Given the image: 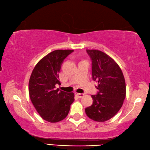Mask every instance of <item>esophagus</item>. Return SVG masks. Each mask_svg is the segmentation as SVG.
I'll use <instances>...</instances> for the list:
<instances>
[{"instance_id":"obj_1","label":"esophagus","mask_w":150,"mask_h":150,"mask_svg":"<svg viewBox=\"0 0 150 150\" xmlns=\"http://www.w3.org/2000/svg\"><path fill=\"white\" fill-rule=\"evenodd\" d=\"M77 96L79 98H82L84 96V94L83 93H77Z\"/></svg>"}]
</instances>
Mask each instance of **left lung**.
Returning a JSON list of instances; mask_svg holds the SVG:
<instances>
[{"label": "left lung", "mask_w": 150, "mask_h": 150, "mask_svg": "<svg viewBox=\"0 0 150 150\" xmlns=\"http://www.w3.org/2000/svg\"><path fill=\"white\" fill-rule=\"evenodd\" d=\"M92 61L93 81L98 90L92 95L93 105L85 108L86 115L96 122H105L115 116L126 97V83L122 71L115 60L96 50H87Z\"/></svg>", "instance_id": "obj_1"}]
</instances>
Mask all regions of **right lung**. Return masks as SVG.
<instances>
[{
    "instance_id": "obj_1",
    "label": "right lung",
    "mask_w": 150,
    "mask_h": 150,
    "mask_svg": "<svg viewBox=\"0 0 150 150\" xmlns=\"http://www.w3.org/2000/svg\"><path fill=\"white\" fill-rule=\"evenodd\" d=\"M71 50L53 51L35 66L29 81V95L40 116L50 122H57L67 116L74 101V93L55 89L60 84L59 73Z\"/></svg>"
}]
</instances>
